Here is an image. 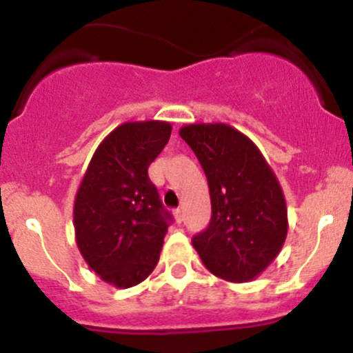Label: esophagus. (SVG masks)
I'll list each match as a JSON object with an SVG mask.
<instances>
[{"label":"esophagus","instance_id":"obj_1","mask_svg":"<svg viewBox=\"0 0 353 353\" xmlns=\"http://www.w3.org/2000/svg\"><path fill=\"white\" fill-rule=\"evenodd\" d=\"M173 214H175V219H176V223H181L183 221V211H181V209H175V212H173Z\"/></svg>","mask_w":353,"mask_h":353}]
</instances>
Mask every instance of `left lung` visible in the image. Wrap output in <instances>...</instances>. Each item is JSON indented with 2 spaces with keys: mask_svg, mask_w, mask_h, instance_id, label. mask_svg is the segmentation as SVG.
I'll return each instance as SVG.
<instances>
[{
  "mask_svg": "<svg viewBox=\"0 0 353 353\" xmlns=\"http://www.w3.org/2000/svg\"><path fill=\"white\" fill-rule=\"evenodd\" d=\"M180 137L197 156L211 195V221L192 245L216 276L233 283L254 280L287 239L280 181L257 145L230 125H187Z\"/></svg>",
  "mask_w": 353,
  "mask_h": 353,
  "instance_id": "8db88e82",
  "label": "left lung"
}]
</instances>
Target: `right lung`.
I'll use <instances>...</instances> for the list:
<instances>
[{"instance_id": "1", "label": "right lung", "mask_w": 353, "mask_h": 353, "mask_svg": "<svg viewBox=\"0 0 353 353\" xmlns=\"http://www.w3.org/2000/svg\"><path fill=\"white\" fill-rule=\"evenodd\" d=\"M166 121H128L99 144L73 205L80 254L117 288L144 281L159 261L172 214L148 168L168 144Z\"/></svg>"}]
</instances>
